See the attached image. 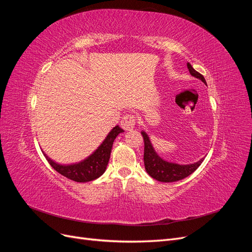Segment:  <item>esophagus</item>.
Returning <instances> with one entry per match:
<instances>
[{"label": "esophagus", "mask_w": 252, "mask_h": 252, "mask_svg": "<svg viewBox=\"0 0 252 252\" xmlns=\"http://www.w3.org/2000/svg\"><path fill=\"white\" fill-rule=\"evenodd\" d=\"M136 122V118L134 114H125V116L122 118L121 121V126L125 130H132Z\"/></svg>", "instance_id": "34e87169"}]
</instances>
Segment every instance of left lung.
<instances>
[{
  "mask_svg": "<svg viewBox=\"0 0 252 252\" xmlns=\"http://www.w3.org/2000/svg\"><path fill=\"white\" fill-rule=\"evenodd\" d=\"M187 67L190 74L193 75V77L197 79H200L202 82L206 84L205 78L200 72L195 71L192 68V66L189 63H187ZM142 135L144 139L145 169H146L147 173L151 178H154L158 182L171 183V182H177V181L185 179L188 177V175H190L199 168V166L204 161V158H202L199 162H196L194 164H189V165H179V164L166 162L159 158L157 155L155 149L152 148V145L150 143L148 135L144 131L142 132Z\"/></svg>",
  "mask_w": 252,
  "mask_h": 252,
  "instance_id": "obj_1",
  "label": "left lung"
}]
</instances>
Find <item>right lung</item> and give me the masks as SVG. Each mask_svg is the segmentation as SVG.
Listing matches in <instances>:
<instances>
[{
  "label": "right lung",
  "mask_w": 252,
  "mask_h": 252,
  "mask_svg": "<svg viewBox=\"0 0 252 252\" xmlns=\"http://www.w3.org/2000/svg\"><path fill=\"white\" fill-rule=\"evenodd\" d=\"M123 131V129L119 126L113 127L112 130L108 133L107 138H106L104 142L101 144V146L98 147L90 157H88L86 159H84L83 162L78 164L68 166L59 165L51 161L44 152L43 154L52 168L58 171L60 174L64 175L65 178L80 183L90 182L97 179L98 177H101L105 172L110 158L113 141L116 140L119 133Z\"/></svg>",
  "instance_id": "right-lung-1"
}]
</instances>
